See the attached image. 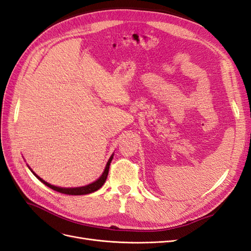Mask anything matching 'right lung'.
<instances>
[{"mask_svg":"<svg viewBox=\"0 0 251 251\" xmlns=\"http://www.w3.org/2000/svg\"><path fill=\"white\" fill-rule=\"evenodd\" d=\"M113 156L114 154L111 155L110 159L107 162V165H105L104 168V171L103 173L101 174V176L98 178L96 181L92 182V183H90L88 185H85V186H79V187H59V186H55V185H52L50 183H48V182H46L45 180H43L41 177L37 176V175L30 169V166L27 164V166L29 168V170L32 172V174L34 175V176L39 179L42 183H44L45 185H47L48 187L54 189V191L56 192H59L62 194H67V195H74V196H79V195H88V194H91V193H94L96 191H98L103 184L105 180H107V177H108V174H109V168H110V164H111V161L113 159Z\"/></svg>","mask_w":251,"mask_h":251,"instance_id":"right-lung-1","label":"right lung"}]
</instances>
